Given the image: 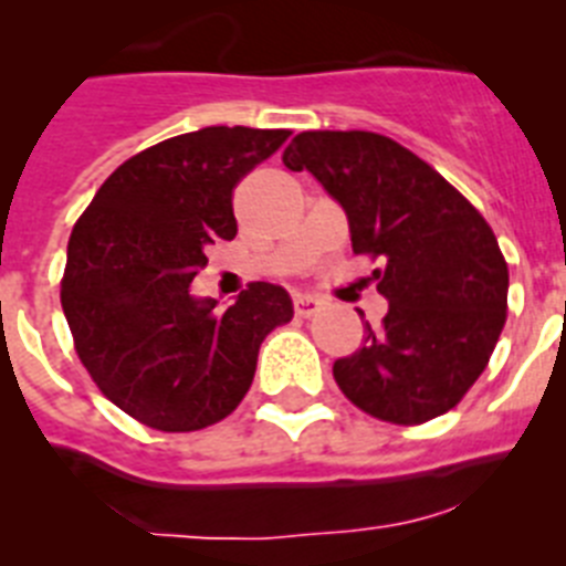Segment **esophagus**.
<instances>
[{"mask_svg":"<svg viewBox=\"0 0 566 566\" xmlns=\"http://www.w3.org/2000/svg\"><path fill=\"white\" fill-rule=\"evenodd\" d=\"M319 303L317 297H312V294H294V312H297V317H314V314L319 312Z\"/></svg>","mask_w":566,"mask_h":566,"instance_id":"34e87169","label":"esophagus"}]
</instances>
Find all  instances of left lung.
<instances>
[{"label": "left lung", "mask_w": 566, "mask_h": 566, "mask_svg": "<svg viewBox=\"0 0 566 566\" xmlns=\"http://www.w3.org/2000/svg\"><path fill=\"white\" fill-rule=\"evenodd\" d=\"M348 214L357 254L388 300L382 326L334 363L339 391L382 422L422 424L462 402L507 319V260L479 209L388 135L314 129L283 153Z\"/></svg>", "instance_id": "obj_1"}]
</instances>
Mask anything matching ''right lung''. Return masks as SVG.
I'll return each mask as SVG.
<instances>
[{
	"instance_id": "right-lung-1",
	"label": "right lung",
	"mask_w": 566,
	"mask_h": 566,
	"mask_svg": "<svg viewBox=\"0 0 566 566\" xmlns=\"http://www.w3.org/2000/svg\"><path fill=\"white\" fill-rule=\"evenodd\" d=\"M289 129L203 127L109 175L73 227L62 308L98 391L147 428L201 431L247 397L260 343L294 314L286 289L249 283L234 306L195 300L207 247L232 240V192Z\"/></svg>"
}]
</instances>
